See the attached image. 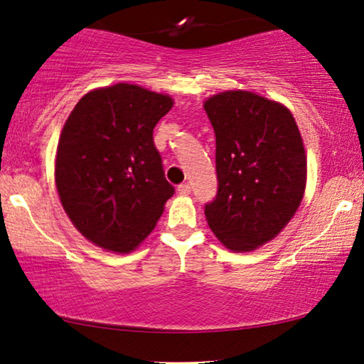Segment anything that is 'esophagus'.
<instances>
[{"label": "esophagus", "instance_id": "1", "mask_svg": "<svg viewBox=\"0 0 364 364\" xmlns=\"http://www.w3.org/2000/svg\"><path fill=\"white\" fill-rule=\"evenodd\" d=\"M178 193L184 194V196H186V194L191 193V186H189L188 183H183V184H180V186H178Z\"/></svg>", "mask_w": 364, "mask_h": 364}]
</instances>
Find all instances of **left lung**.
Wrapping results in <instances>:
<instances>
[{
  "instance_id": "obj_1",
  "label": "left lung",
  "mask_w": 364,
  "mask_h": 364,
  "mask_svg": "<svg viewBox=\"0 0 364 364\" xmlns=\"http://www.w3.org/2000/svg\"><path fill=\"white\" fill-rule=\"evenodd\" d=\"M216 135L218 194L204 206L214 235L234 252L272 240L304 198L306 156L290 110L254 92L204 102Z\"/></svg>"
}]
</instances>
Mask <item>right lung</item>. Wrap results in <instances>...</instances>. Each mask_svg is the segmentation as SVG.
Listing matches in <instances>:
<instances>
[{
  "mask_svg": "<svg viewBox=\"0 0 364 364\" xmlns=\"http://www.w3.org/2000/svg\"><path fill=\"white\" fill-rule=\"evenodd\" d=\"M171 107L170 95L120 82L85 94L65 120L55 186L70 221L99 247L130 252L175 194L153 141Z\"/></svg>",
  "mask_w": 364,
  "mask_h": 364,
  "instance_id": "add662e5",
  "label": "right lung"
}]
</instances>
